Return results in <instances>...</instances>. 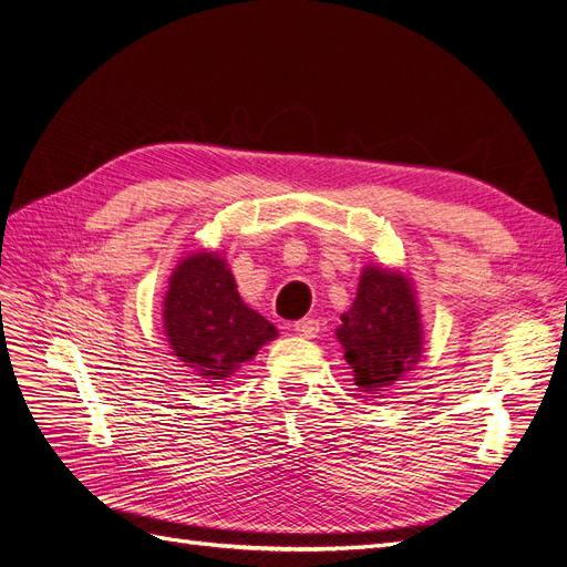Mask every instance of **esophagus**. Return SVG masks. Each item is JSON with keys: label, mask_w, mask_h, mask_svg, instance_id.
Listing matches in <instances>:
<instances>
[{"label": "esophagus", "mask_w": 567, "mask_h": 567, "mask_svg": "<svg viewBox=\"0 0 567 567\" xmlns=\"http://www.w3.org/2000/svg\"><path fill=\"white\" fill-rule=\"evenodd\" d=\"M295 331L303 339H316L318 331H320V320L316 318H303L299 322H295Z\"/></svg>", "instance_id": "34e87169"}]
</instances>
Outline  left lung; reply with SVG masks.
Listing matches in <instances>:
<instances>
[{
    "label": "left lung",
    "mask_w": 567,
    "mask_h": 567,
    "mask_svg": "<svg viewBox=\"0 0 567 567\" xmlns=\"http://www.w3.org/2000/svg\"><path fill=\"white\" fill-rule=\"evenodd\" d=\"M341 320L337 337L360 392L392 385L421 358V316L411 282L400 272L364 268L358 299Z\"/></svg>",
    "instance_id": "left-lung-1"
}]
</instances>
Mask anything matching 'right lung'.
<instances>
[{
    "label": "right lung",
    "mask_w": 567,
    "mask_h": 567,
    "mask_svg": "<svg viewBox=\"0 0 567 567\" xmlns=\"http://www.w3.org/2000/svg\"><path fill=\"white\" fill-rule=\"evenodd\" d=\"M165 333L177 358L209 381H224L278 337L243 303L224 259L209 251L186 257L165 295Z\"/></svg>",
    "instance_id": "right-lung-1"
}]
</instances>
